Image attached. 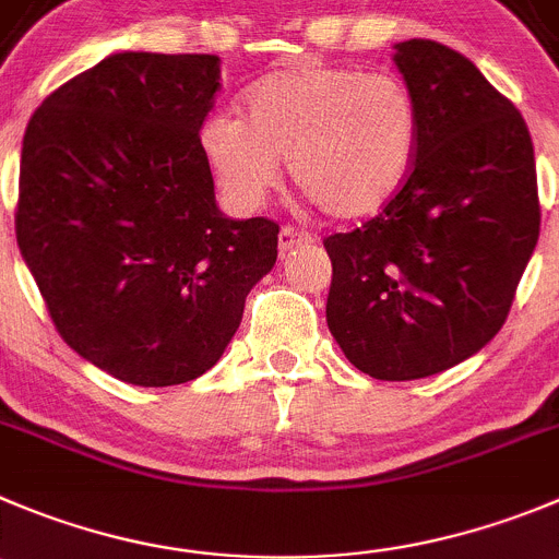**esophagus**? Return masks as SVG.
Segmentation results:
<instances>
[{
	"instance_id": "1",
	"label": "esophagus",
	"mask_w": 559,
	"mask_h": 559,
	"mask_svg": "<svg viewBox=\"0 0 559 559\" xmlns=\"http://www.w3.org/2000/svg\"><path fill=\"white\" fill-rule=\"evenodd\" d=\"M311 242H314V237L297 226H284L278 234L281 250H292V248H297V245H311Z\"/></svg>"
}]
</instances>
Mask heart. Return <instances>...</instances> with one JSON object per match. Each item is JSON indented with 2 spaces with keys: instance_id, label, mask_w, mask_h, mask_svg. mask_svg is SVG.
<instances>
[{
  "instance_id": "obj_1",
  "label": "heart",
  "mask_w": 559,
  "mask_h": 559,
  "mask_svg": "<svg viewBox=\"0 0 559 559\" xmlns=\"http://www.w3.org/2000/svg\"><path fill=\"white\" fill-rule=\"evenodd\" d=\"M419 132V102L408 82L311 60L255 82L245 93V121L206 115L198 143L239 206H259L278 185V159H289L292 181L317 209L356 221L403 190Z\"/></svg>"
}]
</instances>
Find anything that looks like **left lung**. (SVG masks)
<instances>
[{"mask_svg":"<svg viewBox=\"0 0 559 559\" xmlns=\"http://www.w3.org/2000/svg\"><path fill=\"white\" fill-rule=\"evenodd\" d=\"M394 62L419 102L416 162L378 215L322 239L325 317L353 367L416 380L466 361L504 325L540 201L530 129L468 57L414 38Z\"/></svg>","mask_w":559,"mask_h":559,"instance_id":"left-lung-1","label":"left lung"}]
</instances>
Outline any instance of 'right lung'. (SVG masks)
I'll list each match as a JSON object with an SVG mask.
<instances>
[{
    "mask_svg": "<svg viewBox=\"0 0 559 559\" xmlns=\"http://www.w3.org/2000/svg\"><path fill=\"white\" fill-rule=\"evenodd\" d=\"M217 55L121 51L44 98L24 132L15 239L71 350L134 385L221 361L278 223L228 221L198 129Z\"/></svg>",
    "mask_w": 559,
    "mask_h": 559,
    "instance_id": "obj_1",
    "label": "right lung"
}]
</instances>
